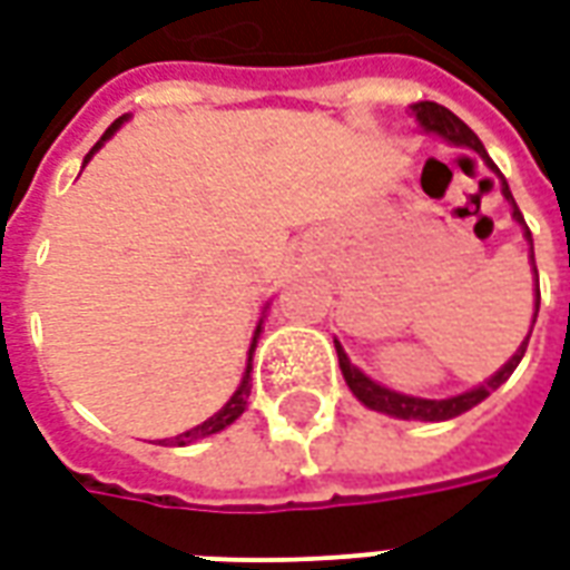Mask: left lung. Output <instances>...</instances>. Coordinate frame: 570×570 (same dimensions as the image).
<instances>
[{
	"instance_id": "left-lung-1",
	"label": "left lung",
	"mask_w": 570,
	"mask_h": 570,
	"mask_svg": "<svg viewBox=\"0 0 570 570\" xmlns=\"http://www.w3.org/2000/svg\"><path fill=\"white\" fill-rule=\"evenodd\" d=\"M413 115H416V120L422 124V130L425 132H438V136H443L446 142L452 145H464V148H473V151L480 154L485 160V166L492 169V173H498V166L489 160V154H485L483 142L476 139V132L464 124L461 118H455L450 109H443V106H438V102H416L413 106ZM498 178H501V194L507 197V203L513 206V218H517L519 224H522V230H525V239L531 243V230L525 227V218H522V212H519L517 199H513V194H510V188H507L504 176L498 173ZM531 264H534V248H531ZM534 276H538V267H534ZM538 309H541V288L534 291V318H538ZM531 336V331H529ZM529 336L522 340V346L517 348V355L507 361L504 367L492 376V380H485L483 385H476V389H471V392H461V394H452V397H443V401H428V397H410V394H401V392H392V389H385V385H380V382H373L367 373H361L352 361H348V355L343 352V346L336 343V358H340V371H343V380H346V385L352 389V394L358 397L361 404L371 406V410H376V413H385V416H394V419H419V422H446V419H455L461 416V413H468L471 406H476L480 401H485L489 394L495 392L501 382L510 380V373L517 371V364L522 361V355H525V346H529Z\"/></svg>"
}]
</instances>
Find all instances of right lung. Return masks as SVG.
<instances>
[{"label":"right lung","instance_id":"1","mask_svg":"<svg viewBox=\"0 0 570 570\" xmlns=\"http://www.w3.org/2000/svg\"><path fill=\"white\" fill-rule=\"evenodd\" d=\"M124 120H127V115L115 120L109 130L102 132V139H99L94 148H90V154L85 157V164L99 151V148H102V142H106V139H111V136L120 130V124H124ZM257 336H261V325H257L255 336H252V348H248V367H245V376H243V382H239V389L234 392V397H230V401H227V404H224L222 410L215 413V416L206 419L203 425L190 428V431H185V434H178V438H173V440H160V446H188V443H194V440H203V438H212V434H218V431H224V428L230 425V422H236V419L243 416L245 401H248V392H252V385H248V380H252V376H248V373H252V355H255Z\"/></svg>","mask_w":570,"mask_h":570}]
</instances>
